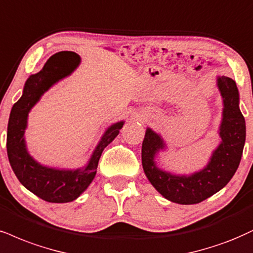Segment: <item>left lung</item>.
<instances>
[{"mask_svg": "<svg viewBox=\"0 0 253 253\" xmlns=\"http://www.w3.org/2000/svg\"><path fill=\"white\" fill-rule=\"evenodd\" d=\"M223 98V118L219 126L220 144L212 152L204 169L190 176L172 174L156 165L157 152L165 148L163 138L146 129L142 144V165L154 188L178 204H197L222 190L238 169L245 144V120L239 109V92L236 82L226 76L217 79Z\"/></svg>", "mask_w": 253, "mask_h": 253, "instance_id": "obj_1", "label": "left lung"}]
</instances>
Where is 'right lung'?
<instances>
[{
	"label": "right lung",
	"mask_w": 253,
	"mask_h": 253,
	"mask_svg": "<svg viewBox=\"0 0 253 253\" xmlns=\"http://www.w3.org/2000/svg\"><path fill=\"white\" fill-rule=\"evenodd\" d=\"M80 56L73 51L52 55L42 70L31 75L23 88V95L12 105L7 132V152L11 169L22 185L37 197L50 203L73 202L95 178L98 161L104 148L116 138L124 122L112 124L102 136L86 167L77 170L48 168L34 160L27 150L24 131L31 108L56 82L69 76L79 67Z\"/></svg>",
	"instance_id": "add662e5"
}]
</instances>
